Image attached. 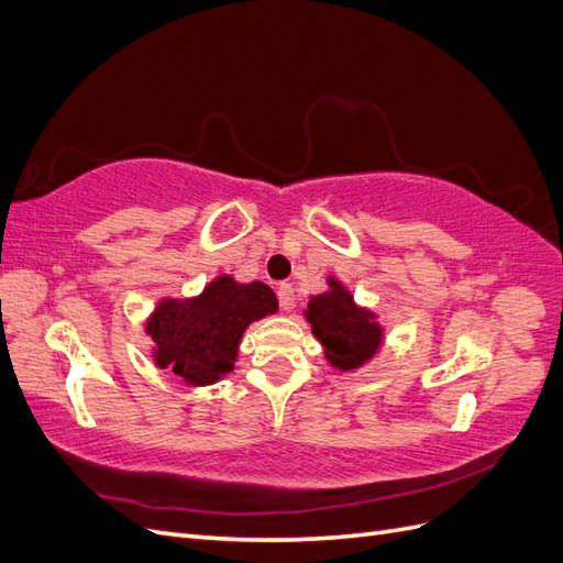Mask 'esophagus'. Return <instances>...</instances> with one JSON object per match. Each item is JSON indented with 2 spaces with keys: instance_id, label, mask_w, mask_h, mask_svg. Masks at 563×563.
<instances>
[{
  "instance_id": "esophagus-1",
  "label": "esophagus",
  "mask_w": 563,
  "mask_h": 563,
  "mask_svg": "<svg viewBox=\"0 0 563 563\" xmlns=\"http://www.w3.org/2000/svg\"><path fill=\"white\" fill-rule=\"evenodd\" d=\"M277 298H279V308H282L284 312L294 310V302H296L294 284H279V288H277Z\"/></svg>"
}]
</instances>
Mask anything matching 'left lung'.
<instances>
[{
	"label": "left lung",
	"mask_w": 563,
	"mask_h": 563,
	"mask_svg": "<svg viewBox=\"0 0 563 563\" xmlns=\"http://www.w3.org/2000/svg\"><path fill=\"white\" fill-rule=\"evenodd\" d=\"M329 291L312 296L305 319L323 345L333 368L354 371L368 364L383 343V327L371 310L360 308L338 279L329 277Z\"/></svg>",
	"instance_id": "left-lung-1"
}]
</instances>
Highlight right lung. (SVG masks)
<instances>
[{
    "instance_id": "1",
    "label": "right lung",
    "mask_w": 563,
    "mask_h": 563,
    "mask_svg": "<svg viewBox=\"0 0 563 563\" xmlns=\"http://www.w3.org/2000/svg\"><path fill=\"white\" fill-rule=\"evenodd\" d=\"M277 308L267 284H240L230 275L216 277L195 298H164L147 319V335L155 343L152 360L172 368L185 385H213L234 368L249 323Z\"/></svg>"
}]
</instances>
